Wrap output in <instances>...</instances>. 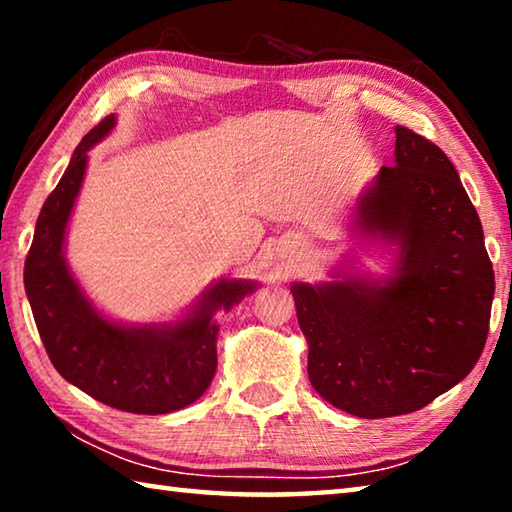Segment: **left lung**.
I'll return each instance as SVG.
<instances>
[{"label": "left lung", "instance_id": "8db88e82", "mask_svg": "<svg viewBox=\"0 0 512 512\" xmlns=\"http://www.w3.org/2000/svg\"><path fill=\"white\" fill-rule=\"evenodd\" d=\"M395 167L354 198L352 228L393 257L386 275L348 259L293 282L311 386L357 418L413 413L463 381L488 339L495 271L458 171L395 126Z\"/></svg>", "mask_w": 512, "mask_h": 512}]
</instances>
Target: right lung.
Here are the masks:
<instances>
[{"instance_id": "add662e5", "label": "right lung", "mask_w": 512, "mask_h": 512, "mask_svg": "<svg viewBox=\"0 0 512 512\" xmlns=\"http://www.w3.org/2000/svg\"><path fill=\"white\" fill-rule=\"evenodd\" d=\"M115 126L110 115L83 137L42 205L24 262V289L49 359L69 384L112 409L160 415L185 409L207 391L216 372V314L230 311L259 282L221 277L176 318L160 323H121L94 305L67 264L65 241L88 153Z\"/></svg>"}]
</instances>
